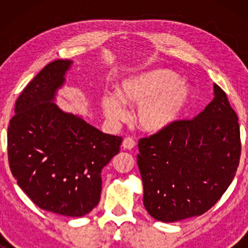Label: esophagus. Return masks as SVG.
Returning a JSON list of instances; mask_svg holds the SVG:
<instances>
[{"mask_svg":"<svg viewBox=\"0 0 248 248\" xmlns=\"http://www.w3.org/2000/svg\"><path fill=\"white\" fill-rule=\"evenodd\" d=\"M135 141H134V139L133 138H131V137H127V138H125L124 140H123V148L124 149H128V150H130V149H133L134 147H135Z\"/></svg>","mask_w":248,"mask_h":248,"instance_id":"1","label":"esophagus"}]
</instances>
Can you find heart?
<instances>
[{
    "label": "heart",
    "instance_id": "b5f03b06",
    "mask_svg": "<svg viewBox=\"0 0 248 248\" xmlns=\"http://www.w3.org/2000/svg\"><path fill=\"white\" fill-rule=\"evenodd\" d=\"M191 89L168 70H154L131 77L122 82L118 97L105 93L101 106L108 120L117 122L126 116V108L140 106L138 122L144 131L159 132L176 122L187 106Z\"/></svg>",
    "mask_w": 248,
    "mask_h": 248
}]
</instances>
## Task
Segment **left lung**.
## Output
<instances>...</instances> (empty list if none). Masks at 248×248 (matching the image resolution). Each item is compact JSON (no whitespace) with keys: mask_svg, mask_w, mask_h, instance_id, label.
I'll return each mask as SVG.
<instances>
[{"mask_svg":"<svg viewBox=\"0 0 248 248\" xmlns=\"http://www.w3.org/2000/svg\"><path fill=\"white\" fill-rule=\"evenodd\" d=\"M138 147L149 215L164 222L201 216L236 175L242 152L238 117L215 84V98L201 114L140 139Z\"/></svg>","mask_w":248,"mask_h":248,"instance_id":"8db88e82","label":"left lung"}]
</instances>
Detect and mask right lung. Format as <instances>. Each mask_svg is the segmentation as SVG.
Returning <instances> with one entry per match:
<instances>
[{
	"label": "right lung",
	"instance_id": "right-lung-1",
	"mask_svg": "<svg viewBox=\"0 0 248 248\" xmlns=\"http://www.w3.org/2000/svg\"><path fill=\"white\" fill-rule=\"evenodd\" d=\"M71 64H47L20 93L8 127V158L13 177L37 206L82 217L99 202L101 170L120 152L123 139L53 103Z\"/></svg>",
	"mask_w": 248,
	"mask_h": 248
}]
</instances>
